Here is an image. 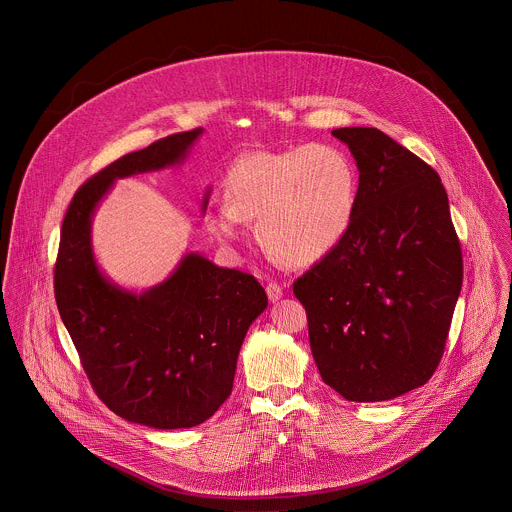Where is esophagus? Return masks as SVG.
I'll list each match as a JSON object with an SVG mask.
<instances>
[{
    "label": "esophagus",
    "mask_w": 512,
    "mask_h": 512,
    "mask_svg": "<svg viewBox=\"0 0 512 512\" xmlns=\"http://www.w3.org/2000/svg\"><path fill=\"white\" fill-rule=\"evenodd\" d=\"M266 293H268V299H270V301H278V299L284 295V290H282L280 284L270 282V284L266 286Z\"/></svg>",
    "instance_id": "1"
}]
</instances>
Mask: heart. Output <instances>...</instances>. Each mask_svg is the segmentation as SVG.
Wrapping results in <instances>:
<instances>
[{
	"instance_id": "1",
	"label": "heart",
	"mask_w": 512,
	"mask_h": 512,
	"mask_svg": "<svg viewBox=\"0 0 512 512\" xmlns=\"http://www.w3.org/2000/svg\"><path fill=\"white\" fill-rule=\"evenodd\" d=\"M226 207L207 226L220 240L238 238V220L256 224L262 250L290 268L329 256L349 234L359 201V171L327 144L252 151L224 179Z\"/></svg>"
}]
</instances>
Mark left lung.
I'll list each match as a JSON object with an SVG mask.
<instances>
[{"instance_id": "obj_1", "label": "left lung", "mask_w": 512, "mask_h": 512, "mask_svg": "<svg viewBox=\"0 0 512 512\" xmlns=\"http://www.w3.org/2000/svg\"><path fill=\"white\" fill-rule=\"evenodd\" d=\"M359 167L345 240L293 282L325 384L382 402L426 384L445 351L463 256L438 173L376 128H339Z\"/></svg>"}]
</instances>
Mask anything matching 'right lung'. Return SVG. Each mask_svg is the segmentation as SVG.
<instances>
[{"mask_svg": "<svg viewBox=\"0 0 512 512\" xmlns=\"http://www.w3.org/2000/svg\"><path fill=\"white\" fill-rule=\"evenodd\" d=\"M201 132L126 153L78 187L55 262L57 307L94 392L120 418L155 430L193 428L219 410L268 297L254 276L199 254H187L163 284L126 292L98 270L90 220L114 179L179 163Z\"/></svg>", "mask_w": 512, "mask_h": 512, "instance_id": "add662e5", "label": "right lung"}]
</instances>
